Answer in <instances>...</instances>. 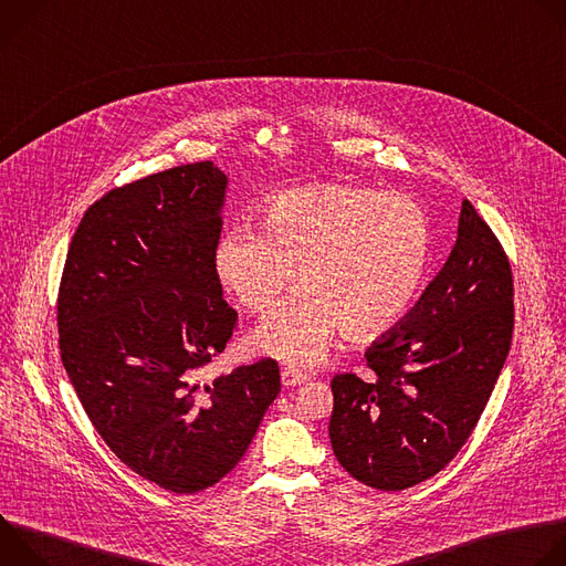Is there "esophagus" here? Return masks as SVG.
Here are the masks:
<instances>
[{"mask_svg":"<svg viewBox=\"0 0 566 566\" xmlns=\"http://www.w3.org/2000/svg\"><path fill=\"white\" fill-rule=\"evenodd\" d=\"M308 376L295 367H284L282 369V385L284 387H295V385H302Z\"/></svg>","mask_w":566,"mask_h":566,"instance_id":"1","label":"esophagus"}]
</instances>
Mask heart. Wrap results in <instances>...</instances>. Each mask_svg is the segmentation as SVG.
Masks as SVG:
<instances>
[{"label":"heart","instance_id":"1","mask_svg":"<svg viewBox=\"0 0 566 566\" xmlns=\"http://www.w3.org/2000/svg\"><path fill=\"white\" fill-rule=\"evenodd\" d=\"M432 247L426 206L406 192L332 184L271 199L253 226L217 244L221 284L251 313L266 315L295 280L304 284L255 334L284 363L313 365L345 327L380 334L421 291Z\"/></svg>","mask_w":566,"mask_h":566}]
</instances>
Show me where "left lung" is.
Here are the masks:
<instances>
[{"mask_svg":"<svg viewBox=\"0 0 566 566\" xmlns=\"http://www.w3.org/2000/svg\"><path fill=\"white\" fill-rule=\"evenodd\" d=\"M513 325L511 262L463 201L448 262L415 308L367 347V378L332 380L329 437L340 465L387 493L443 470L486 408Z\"/></svg>","mask_w":566,"mask_h":566,"instance_id":"obj_1","label":"left lung"}]
</instances>
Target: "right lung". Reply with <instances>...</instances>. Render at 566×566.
<instances>
[{
	"label": "right lung",
	"mask_w": 566,
	"mask_h": 566,
	"mask_svg": "<svg viewBox=\"0 0 566 566\" xmlns=\"http://www.w3.org/2000/svg\"><path fill=\"white\" fill-rule=\"evenodd\" d=\"M226 186L201 160L109 190L80 221L57 291L60 358L90 421L177 495L223 479L280 394L273 358L199 382L237 329L214 269Z\"/></svg>",
	"instance_id": "add662e5"
}]
</instances>
